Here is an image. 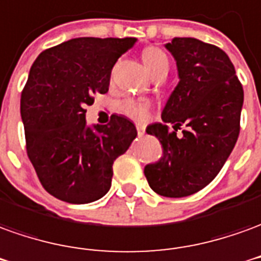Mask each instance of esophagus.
Here are the masks:
<instances>
[{
	"instance_id": "34e87169",
	"label": "esophagus",
	"mask_w": 261,
	"mask_h": 261,
	"mask_svg": "<svg viewBox=\"0 0 261 261\" xmlns=\"http://www.w3.org/2000/svg\"><path fill=\"white\" fill-rule=\"evenodd\" d=\"M144 133H145V128H144V125L137 124V134L141 137V136H144Z\"/></svg>"
}]
</instances>
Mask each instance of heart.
<instances>
[{
  "mask_svg": "<svg viewBox=\"0 0 261 261\" xmlns=\"http://www.w3.org/2000/svg\"><path fill=\"white\" fill-rule=\"evenodd\" d=\"M143 62L148 72L152 76L160 72H168L169 61L168 56L161 49L149 46L145 48L141 54ZM149 101L143 99H127L120 103V110L137 121H145L149 116Z\"/></svg>",
  "mask_w": 261,
  "mask_h": 261,
  "instance_id": "b5f03b06",
  "label": "heart"
}]
</instances>
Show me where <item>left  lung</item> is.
Segmentation results:
<instances>
[{
  "label": "left lung",
  "mask_w": 261,
  "mask_h": 261,
  "mask_svg": "<svg viewBox=\"0 0 261 261\" xmlns=\"http://www.w3.org/2000/svg\"><path fill=\"white\" fill-rule=\"evenodd\" d=\"M174 56L179 83L162 110V121L147 127L162 145L160 161L144 174L151 189L167 198L189 196L219 174L240 131L243 87L229 56L195 38L165 45ZM167 124L174 125L169 132ZM181 125L187 128L178 137Z\"/></svg>",
  "instance_id": "left-lung-1"
}]
</instances>
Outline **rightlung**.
<instances>
[{"mask_svg": "<svg viewBox=\"0 0 261 261\" xmlns=\"http://www.w3.org/2000/svg\"><path fill=\"white\" fill-rule=\"evenodd\" d=\"M136 38H74L43 50L21 94L27 152L42 187L69 203H90L112 187L113 162L137 137L136 125L113 114L86 124V106L109 92L117 59Z\"/></svg>", "mask_w": 261, "mask_h": 261, "instance_id": "1", "label": "right lung"}]
</instances>
